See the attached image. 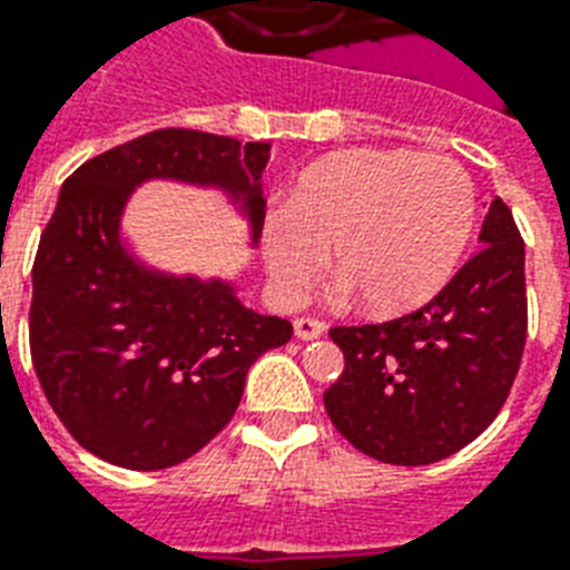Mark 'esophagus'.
I'll return each instance as SVG.
<instances>
[{"label":"esophagus","instance_id":"34e87169","mask_svg":"<svg viewBox=\"0 0 570 570\" xmlns=\"http://www.w3.org/2000/svg\"><path fill=\"white\" fill-rule=\"evenodd\" d=\"M325 331L327 325L322 322V318H313V316L295 318V336H298V340H318Z\"/></svg>","mask_w":570,"mask_h":570}]
</instances>
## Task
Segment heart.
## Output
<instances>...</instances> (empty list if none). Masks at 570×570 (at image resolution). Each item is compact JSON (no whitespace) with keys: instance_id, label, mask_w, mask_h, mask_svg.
<instances>
[{"instance_id":"1","label":"heart","mask_w":570,"mask_h":570,"mask_svg":"<svg viewBox=\"0 0 570 570\" xmlns=\"http://www.w3.org/2000/svg\"><path fill=\"white\" fill-rule=\"evenodd\" d=\"M474 219L478 189L453 157L336 151L301 175L286 213L266 219L263 254L277 293L295 301L331 248L342 293L357 289L372 313L397 316L451 284Z\"/></svg>"}]
</instances>
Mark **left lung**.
<instances>
[{"instance_id": "obj_1", "label": "left lung", "mask_w": 570, "mask_h": 570, "mask_svg": "<svg viewBox=\"0 0 570 570\" xmlns=\"http://www.w3.org/2000/svg\"><path fill=\"white\" fill-rule=\"evenodd\" d=\"M480 248L433 301L381 325L331 327L345 354L325 392L333 428L392 465H430L483 433L510 397L527 340L524 239L494 198Z\"/></svg>"}]
</instances>
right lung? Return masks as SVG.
Segmentation results:
<instances>
[{
	"label": "right lung",
	"instance_id": "right-lung-1",
	"mask_svg": "<svg viewBox=\"0 0 570 570\" xmlns=\"http://www.w3.org/2000/svg\"><path fill=\"white\" fill-rule=\"evenodd\" d=\"M269 142L160 128L92 157L63 180L31 269V363L78 445L119 469L157 471L210 442L263 351L293 336L286 318L239 304L213 277L149 269L119 222L142 180L225 189L257 243Z\"/></svg>",
	"mask_w": 570,
	"mask_h": 570
}]
</instances>
